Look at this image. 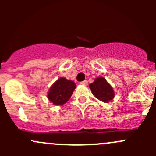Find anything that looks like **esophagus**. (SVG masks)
<instances>
[{
    "mask_svg": "<svg viewBox=\"0 0 156 156\" xmlns=\"http://www.w3.org/2000/svg\"><path fill=\"white\" fill-rule=\"evenodd\" d=\"M80 84H82V85H87V81H86V80H84V81H81V82H80Z\"/></svg>",
    "mask_w": 156,
    "mask_h": 156,
    "instance_id": "1",
    "label": "esophagus"
}]
</instances>
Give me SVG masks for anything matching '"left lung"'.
<instances>
[{
	"instance_id": "left-lung-1",
	"label": "left lung",
	"mask_w": 156,
	"mask_h": 156,
	"mask_svg": "<svg viewBox=\"0 0 156 156\" xmlns=\"http://www.w3.org/2000/svg\"><path fill=\"white\" fill-rule=\"evenodd\" d=\"M93 95L100 101L109 102L114 98L115 93L112 87L103 77L96 78L95 81L89 85Z\"/></svg>"
}]
</instances>
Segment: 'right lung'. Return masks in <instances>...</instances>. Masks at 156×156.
Instances as JSON below:
<instances>
[{"label": "right lung", "mask_w": 156, "mask_h": 156, "mask_svg": "<svg viewBox=\"0 0 156 156\" xmlns=\"http://www.w3.org/2000/svg\"><path fill=\"white\" fill-rule=\"evenodd\" d=\"M76 87L75 82L65 78H59L49 90L48 98L56 106L65 104Z\"/></svg>", "instance_id": "add662e5"}]
</instances>
